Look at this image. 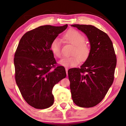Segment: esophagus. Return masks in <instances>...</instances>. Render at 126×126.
I'll return each instance as SVG.
<instances>
[{"instance_id": "esophagus-1", "label": "esophagus", "mask_w": 126, "mask_h": 126, "mask_svg": "<svg viewBox=\"0 0 126 126\" xmlns=\"http://www.w3.org/2000/svg\"><path fill=\"white\" fill-rule=\"evenodd\" d=\"M65 69H66V75H67V76L68 75V69L67 67L65 68Z\"/></svg>"}]
</instances>
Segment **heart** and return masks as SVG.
<instances>
[{
  "label": "heart",
  "mask_w": 126,
  "mask_h": 126,
  "mask_svg": "<svg viewBox=\"0 0 126 126\" xmlns=\"http://www.w3.org/2000/svg\"><path fill=\"white\" fill-rule=\"evenodd\" d=\"M62 39L66 43L73 45L70 57L62 59L59 63L63 66L73 67L79 63H84L88 60L91 54V46L85 40L84 35L74 29L67 31L62 36ZM50 48L56 57L60 58L62 56L61 44L57 39L53 40L50 44Z\"/></svg>",
  "instance_id": "obj_1"
}]
</instances>
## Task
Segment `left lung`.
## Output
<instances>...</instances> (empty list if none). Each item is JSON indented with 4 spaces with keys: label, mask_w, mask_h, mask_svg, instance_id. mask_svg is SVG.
<instances>
[{
    "label": "left lung",
    "mask_w": 126,
    "mask_h": 126,
    "mask_svg": "<svg viewBox=\"0 0 126 126\" xmlns=\"http://www.w3.org/2000/svg\"><path fill=\"white\" fill-rule=\"evenodd\" d=\"M90 42L89 58L80 68L68 70L72 98L80 107H94L107 93L114 79L117 58L112 43L104 31L90 25L74 24Z\"/></svg>",
    "instance_id": "left-lung-1"
}]
</instances>
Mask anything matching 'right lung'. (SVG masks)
<instances>
[{
	"label": "right lung",
	"instance_id": "obj_1",
	"mask_svg": "<svg viewBox=\"0 0 126 126\" xmlns=\"http://www.w3.org/2000/svg\"><path fill=\"white\" fill-rule=\"evenodd\" d=\"M67 27L66 24L33 29L22 37L16 50V82L25 101L37 109H45L53 104V88L66 76L64 67L57 64L50 46Z\"/></svg>",
	"mask_w": 126,
	"mask_h": 126
}]
</instances>
